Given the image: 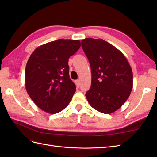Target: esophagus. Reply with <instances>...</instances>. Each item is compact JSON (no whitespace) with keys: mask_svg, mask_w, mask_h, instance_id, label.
<instances>
[{"mask_svg":"<svg viewBox=\"0 0 157 157\" xmlns=\"http://www.w3.org/2000/svg\"><path fill=\"white\" fill-rule=\"evenodd\" d=\"M75 84H76V86H77V87L78 88V87L80 86V82H79V80H75Z\"/></svg>","mask_w":157,"mask_h":157,"instance_id":"1","label":"esophagus"}]
</instances>
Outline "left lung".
<instances>
[{"mask_svg":"<svg viewBox=\"0 0 157 157\" xmlns=\"http://www.w3.org/2000/svg\"><path fill=\"white\" fill-rule=\"evenodd\" d=\"M81 44L92 72L91 87L86 93L88 103L102 113L116 111L132 90L129 63L119 50L103 39L87 38L82 40Z\"/></svg>","mask_w":157,"mask_h":157,"instance_id":"left-lung-1","label":"left lung"}]
</instances>
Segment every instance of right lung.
<instances>
[{
	"label": "right lung",
	"instance_id": "right-lung-1",
	"mask_svg": "<svg viewBox=\"0 0 157 157\" xmlns=\"http://www.w3.org/2000/svg\"><path fill=\"white\" fill-rule=\"evenodd\" d=\"M78 40L58 39L41 45L25 67V88L42 111L56 114L67 107L76 91L69 77V58L80 48Z\"/></svg>",
	"mask_w": 157,
	"mask_h": 157
}]
</instances>
